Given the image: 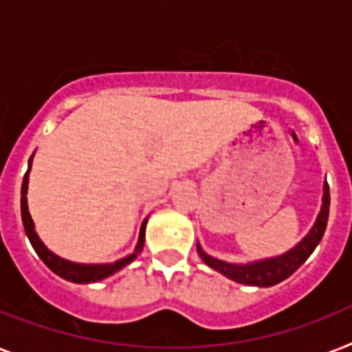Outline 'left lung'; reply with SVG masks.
<instances>
[{"instance_id":"8db88e82","label":"left lung","mask_w":352,"mask_h":352,"mask_svg":"<svg viewBox=\"0 0 352 352\" xmlns=\"http://www.w3.org/2000/svg\"><path fill=\"white\" fill-rule=\"evenodd\" d=\"M329 184L325 182L324 184V204H322V210H320V215L316 219L313 230L309 231V235L305 236L304 241L300 242L296 248H293L291 251H287L285 255L275 256V258L260 260L255 264H245V265H236V264H228V262H222V260H217L213 256L206 255L202 248L197 244V251L201 258L204 260L206 264L213 267L215 271L226 275L228 278L235 280L239 284L245 285H258V287H270V285H275L282 280H285L287 276H291L298 270L300 265L304 264L305 260L309 258V255L315 251V248L318 245V242L322 241L324 236L325 226H327V219H329Z\"/></svg>"}]
</instances>
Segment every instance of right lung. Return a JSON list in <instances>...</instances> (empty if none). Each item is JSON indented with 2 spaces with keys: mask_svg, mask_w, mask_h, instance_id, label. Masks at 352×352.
Segmentation results:
<instances>
[{
  "mask_svg": "<svg viewBox=\"0 0 352 352\" xmlns=\"http://www.w3.org/2000/svg\"><path fill=\"white\" fill-rule=\"evenodd\" d=\"M34 157V155H32ZM32 157L28 161V170L23 177V186H21V219L23 226H25V233H27L28 241L32 244V248L36 250V253L39 255V258L45 262V264L50 267V270L59 275L61 278L70 280V282H76V284H90V282H97V280L107 278V276L113 275L116 271L122 270L124 265H128L131 260L135 258L139 253L142 251V245H144V230H146V222L144 221L141 226V233H139V242L135 245V251L131 255L124 256L122 260H117L113 264H104V265H85V264H74V262H68V260L59 258L57 255H54L52 251H48L43 242L39 241V236L36 235L34 231V222L30 219V213H28L27 206V188H28V171L32 166Z\"/></svg>",
  "mask_w": 352,
  "mask_h": 352,
  "instance_id": "obj_1",
  "label": "right lung"
}]
</instances>
